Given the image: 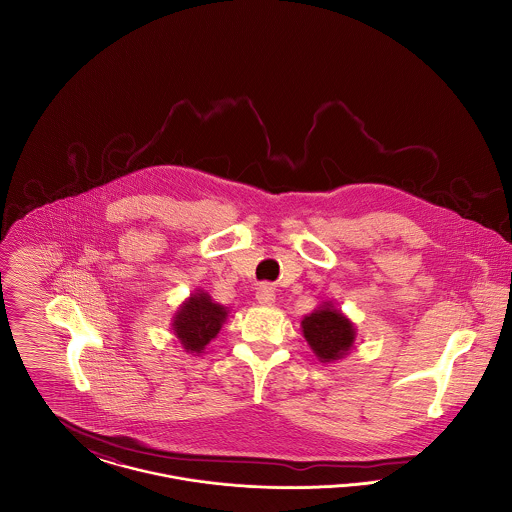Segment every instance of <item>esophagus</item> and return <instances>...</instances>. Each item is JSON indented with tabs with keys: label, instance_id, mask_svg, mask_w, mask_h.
<instances>
[{
	"label": "esophagus",
	"instance_id": "1",
	"mask_svg": "<svg viewBox=\"0 0 512 512\" xmlns=\"http://www.w3.org/2000/svg\"><path fill=\"white\" fill-rule=\"evenodd\" d=\"M274 288L272 286H268V284H261L259 288H257V293H255V299H257V303H261V305H272L274 303Z\"/></svg>",
	"mask_w": 512,
	"mask_h": 512
}]
</instances>
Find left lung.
<instances>
[{"instance_id":"left-lung-1","label":"left lung","mask_w":512,"mask_h":512,"mask_svg":"<svg viewBox=\"0 0 512 512\" xmlns=\"http://www.w3.org/2000/svg\"><path fill=\"white\" fill-rule=\"evenodd\" d=\"M301 332L320 363H334L343 359L357 338L355 324L334 307L332 301H324L311 315L301 320Z\"/></svg>"}]
</instances>
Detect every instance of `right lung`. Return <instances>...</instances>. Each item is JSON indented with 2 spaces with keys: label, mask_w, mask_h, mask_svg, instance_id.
<instances>
[{
  "label": "right lung",
  "mask_w": 512,
  "mask_h": 512,
  "mask_svg": "<svg viewBox=\"0 0 512 512\" xmlns=\"http://www.w3.org/2000/svg\"><path fill=\"white\" fill-rule=\"evenodd\" d=\"M228 318V309L215 303L211 295L195 290L172 317V332L182 349L192 355L205 353L209 341L215 340Z\"/></svg>",
  "instance_id": "obj_1"
}]
</instances>
